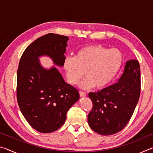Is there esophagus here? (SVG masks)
Instances as JSON below:
<instances>
[{
  "label": "esophagus",
  "mask_w": 153,
  "mask_h": 153,
  "mask_svg": "<svg viewBox=\"0 0 153 153\" xmlns=\"http://www.w3.org/2000/svg\"><path fill=\"white\" fill-rule=\"evenodd\" d=\"M79 95H80V97H84L86 96V93L84 92H82V91H79Z\"/></svg>",
  "instance_id": "esophagus-1"
}]
</instances>
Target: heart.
<instances>
[{
    "mask_svg": "<svg viewBox=\"0 0 153 153\" xmlns=\"http://www.w3.org/2000/svg\"><path fill=\"white\" fill-rule=\"evenodd\" d=\"M122 63V53L118 49L90 45L80 48L75 57H66L63 67L71 84H77L86 74L87 77L80 83V88L88 89L96 86L102 88L117 76Z\"/></svg>",
    "mask_w": 153,
    "mask_h": 153,
    "instance_id": "1",
    "label": "heart"
}]
</instances>
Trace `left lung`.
I'll use <instances>...</instances> for the list:
<instances>
[{"label":"left lung","mask_w":153,"mask_h":153,"mask_svg":"<svg viewBox=\"0 0 153 153\" xmlns=\"http://www.w3.org/2000/svg\"><path fill=\"white\" fill-rule=\"evenodd\" d=\"M140 94V68L137 60L127 61L117 83L97 92H90L93 107L88 116L93 131L109 136L128 123Z\"/></svg>","instance_id":"obj_1"}]
</instances>
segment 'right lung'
Listing matches in <instances>:
<instances>
[{
	"instance_id": "1",
	"label": "right lung",
	"mask_w": 153,
	"mask_h": 153,
	"mask_svg": "<svg viewBox=\"0 0 153 153\" xmlns=\"http://www.w3.org/2000/svg\"><path fill=\"white\" fill-rule=\"evenodd\" d=\"M67 36L50 33L30 44L20 59L17 98L21 112L33 129L50 133L63 125L68 110L79 98L76 88L67 84L56 67L46 69L38 57L48 56L63 66Z\"/></svg>"
}]
</instances>
